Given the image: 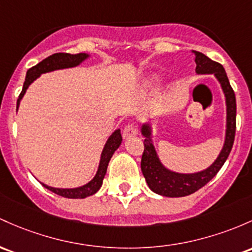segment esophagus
<instances>
[{
    "mask_svg": "<svg viewBox=\"0 0 252 252\" xmlns=\"http://www.w3.org/2000/svg\"><path fill=\"white\" fill-rule=\"evenodd\" d=\"M137 134V128L135 126L134 122H129L123 129V137L124 139H129V137L135 136Z\"/></svg>",
    "mask_w": 252,
    "mask_h": 252,
    "instance_id": "34e87169",
    "label": "esophagus"
}]
</instances>
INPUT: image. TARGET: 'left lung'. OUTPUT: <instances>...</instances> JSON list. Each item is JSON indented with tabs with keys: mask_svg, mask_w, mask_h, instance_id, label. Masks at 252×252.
<instances>
[{
	"mask_svg": "<svg viewBox=\"0 0 252 252\" xmlns=\"http://www.w3.org/2000/svg\"><path fill=\"white\" fill-rule=\"evenodd\" d=\"M196 54V71L198 74H215L220 81L222 90L226 95L227 103V130H226V141L221 151L219 158L215 160L214 164L209 166L202 172L193 173V175H181V173L171 172L160 164L156 151L149 139L148 126L142 128L143 135L146 139L143 140V153L141 159V170L149 189L159 195L166 197H183V196L191 195L198 189L204 187L209 181L217 175L225 164L236 136V116H237V104L236 95L233 88L231 87L226 71L220 63L212 61L203 55L202 52L195 51Z\"/></svg>",
	"mask_w": 252,
	"mask_h": 252,
	"instance_id": "8db88e82",
	"label": "left lung"
}]
</instances>
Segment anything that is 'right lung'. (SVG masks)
I'll list each match as a JSON object with an SVG mask.
<instances>
[{
	"instance_id": "1",
	"label": "right lung",
	"mask_w": 252,
	"mask_h": 252,
	"mask_svg": "<svg viewBox=\"0 0 252 252\" xmlns=\"http://www.w3.org/2000/svg\"><path fill=\"white\" fill-rule=\"evenodd\" d=\"M87 55L86 54H77V55H70L65 54V52H59V54H54L51 56L46 57L45 60H43L41 62L35 64L34 67L30 68L27 70L26 79H25L24 87L21 93L19 94L18 101H16V109L19 107V103H20V99L23 98V95L26 92L27 87L31 84L33 80L37 79L40 74L48 73V71L56 70V69H62V68H69V67H75V65L79 64L81 61H84ZM122 142V135L120 130H116L113 134L110 136V139L107 140L106 145L103 149V153H101V159L100 164H99L98 172L94 178L88 184L84 185L81 188H76V189H56V188L48 187V185L43 184L46 189H49L50 191L57 193V195L62 196V197L65 198H85L87 196L93 195L100 189L101 184H103V179L105 177V173H106L107 165H109L110 159L115 153V151L120 147Z\"/></svg>"
}]
</instances>
